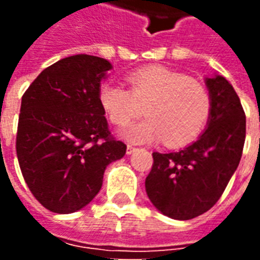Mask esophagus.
<instances>
[{
	"mask_svg": "<svg viewBox=\"0 0 260 260\" xmlns=\"http://www.w3.org/2000/svg\"><path fill=\"white\" fill-rule=\"evenodd\" d=\"M135 150H138V149H136L135 146H132V145H128V146H126V153H128V154H132Z\"/></svg>",
	"mask_w": 260,
	"mask_h": 260,
	"instance_id": "obj_1",
	"label": "esophagus"
}]
</instances>
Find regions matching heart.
<instances>
[{
    "instance_id": "1",
    "label": "heart",
    "mask_w": 260,
    "mask_h": 260,
    "mask_svg": "<svg viewBox=\"0 0 260 260\" xmlns=\"http://www.w3.org/2000/svg\"><path fill=\"white\" fill-rule=\"evenodd\" d=\"M129 90L115 82H107L99 91V102L115 125H126L143 113L147 118L122 131L134 143L163 139L170 147L195 141L206 126L212 102L206 87L160 65L146 67L126 76Z\"/></svg>"
}]
</instances>
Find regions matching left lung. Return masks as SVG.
Instances as JSON below:
<instances>
[{"instance_id": "obj_1", "label": "left lung", "mask_w": 260, "mask_h": 260, "mask_svg": "<svg viewBox=\"0 0 260 260\" xmlns=\"http://www.w3.org/2000/svg\"><path fill=\"white\" fill-rule=\"evenodd\" d=\"M212 102L207 126L180 152L153 153L145 186L153 206L175 220L198 217L223 195L240 164L246 121L240 97L229 80L206 78Z\"/></svg>"}]
</instances>
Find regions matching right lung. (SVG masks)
I'll use <instances>...</instances> for the list:
<instances>
[{
  "instance_id": "add662e5",
  "label": "right lung",
  "mask_w": 260,
  "mask_h": 260,
  "mask_svg": "<svg viewBox=\"0 0 260 260\" xmlns=\"http://www.w3.org/2000/svg\"><path fill=\"white\" fill-rule=\"evenodd\" d=\"M111 68L94 55L67 57L44 69L22 97L18 161L33 196L51 212L68 214L90 203L106 167L126 152L99 102Z\"/></svg>"
}]
</instances>
